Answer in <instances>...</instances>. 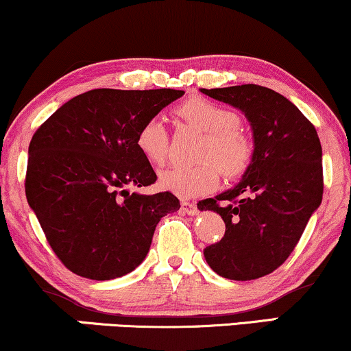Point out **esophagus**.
<instances>
[{"label":"esophagus","instance_id":"obj_1","mask_svg":"<svg viewBox=\"0 0 351 351\" xmlns=\"http://www.w3.org/2000/svg\"><path fill=\"white\" fill-rule=\"evenodd\" d=\"M181 210H183L184 214H188V216H196V214H197V206L194 204V202L183 201V202H181Z\"/></svg>","mask_w":351,"mask_h":351}]
</instances>
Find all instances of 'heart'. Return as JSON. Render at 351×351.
<instances>
[{"mask_svg": "<svg viewBox=\"0 0 351 351\" xmlns=\"http://www.w3.org/2000/svg\"><path fill=\"white\" fill-rule=\"evenodd\" d=\"M178 114L196 129L206 132L197 165H175L162 171L160 184L180 197H196L217 186L219 170L235 178L247 170L253 158V143L240 130V116L204 98L184 101ZM137 147L154 165H162L168 155V135L160 117H150L137 132Z\"/></svg>", "mask_w": 351, "mask_h": 351, "instance_id": "obj_1", "label": "heart"}]
</instances>
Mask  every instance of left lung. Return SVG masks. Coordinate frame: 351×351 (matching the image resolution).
<instances>
[{
  "instance_id": "obj_1",
  "label": "left lung",
  "mask_w": 351,
  "mask_h": 351,
  "mask_svg": "<svg viewBox=\"0 0 351 351\" xmlns=\"http://www.w3.org/2000/svg\"><path fill=\"white\" fill-rule=\"evenodd\" d=\"M201 93L242 111L253 137V158L242 180L197 204L226 222L222 240L204 248V258L227 280H256L285 263L322 202L317 130L269 88L242 84Z\"/></svg>"
}]
</instances>
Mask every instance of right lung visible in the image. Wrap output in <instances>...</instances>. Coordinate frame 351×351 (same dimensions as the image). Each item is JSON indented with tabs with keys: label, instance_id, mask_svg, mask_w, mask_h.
I'll return each mask as SVG.
<instances>
[{
	"label": "right lung",
	"instance_id": "1",
	"mask_svg": "<svg viewBox=\"0 0 351 351\" xmlns=\"http://www.w3.org/2000/svg\"><path fill=\"white\" fill-rule=\"evenodd\" d=\"M180 90H91L66 101L29 143L26 197L70 271L104 281L134 271L160 219L180 209L170 191L130 193L157 175L137 147L142 124Z\"/></svg>",
	"mask_w": 351,
	"mask_h": 351
}]
</instances>
